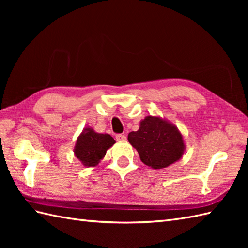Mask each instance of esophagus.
Instances as JSON below:
<instances>
[{"label": "esophagus", "mask_w": 248, "mask_h": 248, "mask_svg": "<svg viewBox=\"0 0 248 248\" xmlns=\"http://www.w3.org/2000/svg\"><path fill=\"white\" fill-rule=\"evenodd\" d=\"M116 138V140L117 141H124L125 140H127V136L124 135V134H117L115 136Z\"/></svg>", "instance_id": "esophagus-1"}]
</instances>
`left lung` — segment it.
<instances>
[{
  "label": "left lung",
  "instance_id": "1",
  "mask_svg": "<svg viewBox=\"0 0 248 248\" xmlns=\"http://www.w3.org/2000/svg\"><path fill=\"white\" fill-rule=\"evenodd\" d=\"M129 143L138 150L140 161L154 170H161L182 157L186 144L175 124L160 116H146L140 129L130 132Z\"/></svg>",
  "mask_w": 248,
  "mask_h": 248
}]
</instances>
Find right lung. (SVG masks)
<instances>
[{"label":"right lung","instance_id":"1","mask_svg":"<svg viewBox=\"0 0 248 248\" xmlns=\"http://www.w3.org/2000/svg\"><path fill=\"white\" fill-rule=\"evenodd\" d=\"M116 143L107 133H98L91 127L84 128L78 136L75 148V156L85 167L97 166L109 149Z\"/></svg>","mask_w":248,"mask_h":248}]
</instances>
